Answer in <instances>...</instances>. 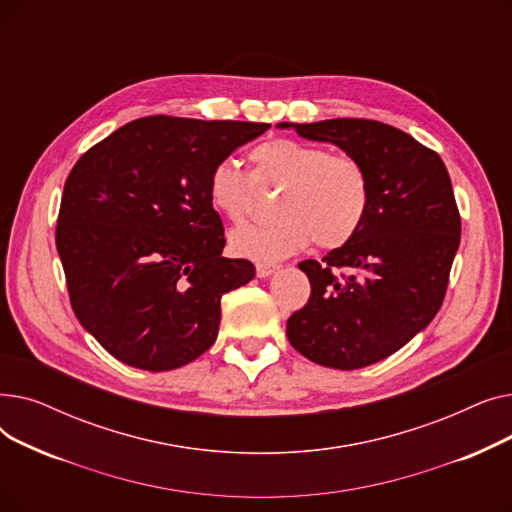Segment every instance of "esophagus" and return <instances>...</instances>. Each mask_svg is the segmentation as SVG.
<instances>
[{
	"label": "esophagus",
	"instance_id": "1",
	"mask_svg": "<svg viewBox=\"0 0 512 512\" xmlns=\"http://www.w3.org/2000/svg\"><path fill=\"white\" fill-rule=\"evenodd\" d=\"M278 270V265L274 263H257V276L259 278H270Z\"/></svg>",
	"mask_w": 512,
	"mask_h": 512
}]
</instances>
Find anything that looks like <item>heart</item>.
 I'll list each match as a JSON object with an SVG mask.
<instances>
[{
  "mask_svg": "<svg viewBox=\"0 0 512 512\" xmlns=\"http://www.w3.org/2000/svg\"><path fill=\"white\" fill-rule=\"evenodd\" d=\"M253 178L282 188L278 220L242 226L230 234V249L255 261H278L303 251L338 249L351 240L369 209L371 184L365 166L351 155L292 139H270L251 149ZM207 199L222 218L240 222L253 205V182L234 161L222 159L207 176Z\"/></svg>",
  "mask_w": 512,
  "mask_h": 512,
  "instance_id": "b5f03b06",
  "label": "heart"
}]
</instances>
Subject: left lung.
<instances>
[{
  "label": "left lung",
  "instance_id": "8db88e82",
  "mask_svg": "<svg viewBox=\"0 0 512 512\" xmlns=\"http://www.w3.org/2000/svg\"><path fill=\"white\" fill-rule=\"evenodd\" d=\"M278 128L340 147L361 161L371 184L359 232L321 261L299 263L311 297L288 317L286 336L317 365L378 363L425 330L442 307L461 242L448 170L436 151L375 120L280 122Z\"/></svg>",
  "mask_w": 512,
  "mask_h": 512
}]
</instances>
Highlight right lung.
<instances>
[{"mask_svg":"<svg viewBox=\"0 0 512 512\" xmlns=\"http://www.w3.org/2000/svg\"><path fill=\"white\" fill-rule=\"evenodd\" d=\"M267 128L149 116L76 161L56 247L76 319L118 361L170 371L218 338L222 297L251 282L255 265L222 255L207 176Z\"/></svg>","mask_w":512,"mask_h":512,"instance_id":"add662e5","label":"right lung"}]
</instances>
